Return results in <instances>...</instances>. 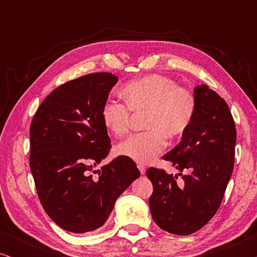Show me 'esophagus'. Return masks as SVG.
Wrapping results in <instances>:
<instances>
[{
  "label": "esophagus",
  "mask_w": 257,
  "mask_h": 257,
  "mask_svg": "<svg viewBox=\"0 0 257 257\" xmlns=\"http://www.w3.org/2000/svg\"><path fill=\"white\" fill-rule=\"evenodd\" d=\"M138 168H139L140 174H145V172H146V167L144 166V165H142V164H138Z\"/></svg>",
  "instance_id": "obj_1"
}]
</instances>
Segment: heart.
I'll return each instance as SVG.
<instances>
[{
	"mask_svg": "<svg viewBox=\"0 0 257 257\" xmlns=\"http://www.w3.org/2000/svg\"><path fill=\"white\" fill-rule=\"evenodd\" d=\"M125 105L108 100L100 112L108 135L121 137L128 131L131 110L143 113L147 131L130 136L114 147L118 156L140 164L151 163L163 152L167 139L180 138L191 126L196 112V99L189 89L168 77L150 75L125 84L121 89Z\"/></svg>",
	"mask_w": 257,
	"mask_h": 257,
	"instance_id": "1",
	"label": "heart"
}]
</instances>
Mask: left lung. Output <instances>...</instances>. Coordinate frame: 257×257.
Returning <instances> with one entry per match:
<instances>
[{
	"label": "left lung",
	"instance_id": "8db88e82",
	"mask_svg": "<svg viewBox=\"0 0 257 257\" xmlns=\"http://www.w3.org/2000/svg\"><path fill=\"white\" fill-rule=\"evenodd\" d=\"M196 112L181 142L163 156L182 180L151 167L152 217L161 229L189 235L201 229L219 209L234 168L236 128L223 98L202 84L194 89ZM185 174L182 175V172Z\"/></svg>",
	"mask_w": 257,
	"mask_h": 257
}]
</instances>
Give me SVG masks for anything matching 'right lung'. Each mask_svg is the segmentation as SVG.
<instances>
[{"label": "right lung", "instance_id": "obj_1", "mask_svg": "<svg viewBox=\"0 0 257 257\" xmlns=\"http://www.w3.org/2000/svg\"><path fill=\"white\" fill-rule=\"evenodd\" d=\"M117 80L97 72L66 82L42 101L31 121L29 160L38 198L51 220L72 233L103 226L140 175L135 161L121 156L94 171L111 149L100 112Z\"/></svg>", "mask_w": 257, "mask_h": 257}]
</instances>
